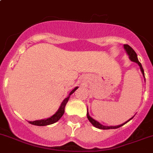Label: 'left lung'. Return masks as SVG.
Wrapping results in <instances>:
<instances>
[{"mask_svg":"<svg viewBox=\"0 0 153 153\" xmlns=\"http://www.w3.org/2000/svg\"><path fill=\"white\" fill-rule=\"evenodd\" d=\"M123 48H124V50L126 51V53H127V55H128V56H129V59L131 61L134 62H136L137 64V65H139L140 67V69H141V71H142V75H143V76L145 77V74H144V69L143 68H142V64L140 63V62L138 61V59H137V54H136V52L133 50V48H131V47H130L128 45H123ZM145 80H146V79H145ZM87 117H88V120L90 121L91 123L94 127H97V128H98V129H102V130H108V129H117V128H119V127H122L123 125H124L125 123H127V122H129L131 120L133 119V117H131V119L128 120L127 121H126L125 123H122V124L120 125H118V126H105V125H102V123H100L98 121L95 120L94 119H93L91 117H90V115H89V113H88H88H87Z\"/></svg>","mask_w":153,"mask_h":153,"instance_id":"1","label":"left lung"}]
</instances>
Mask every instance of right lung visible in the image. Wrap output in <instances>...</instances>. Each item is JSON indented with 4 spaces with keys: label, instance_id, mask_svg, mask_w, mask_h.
I'll list each match as a JSON object with an SVG mask.
<instances>
[{
    "label": "right lung",
    "instance_id": "right-lung-1",
    "mask_svg": "<svg viewBox=\"0 0 153 153\" xmlns=\"http://www.w3.org/2000/svg\"><path fill=\"white\" fill-rule=\"evenodd\" d=\"M78 88V87H76L74 89L70 91V93L69 94L67 98H65L64 100L62 101V102L61 103V105L59 108V109L57 110L56 113H55L54 115H52L51 117H49V118H47V119H44V120H35V121H29V123H31L33 125H36V126H47V125H50L52 124V123H56L57 121H59L60 120L62 117L63 116L64 113H65V107L66 103L69 101V98L70 97L73 93H74L76 89Z\"/></svg>",
    "mask_w": 153,
    "mask_h": 153
}]
</instances>
